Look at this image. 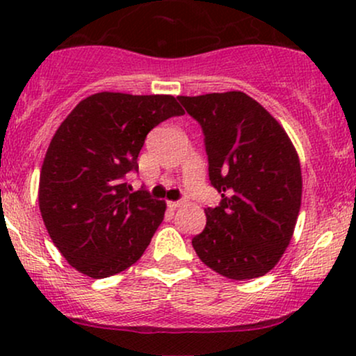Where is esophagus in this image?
<instances>
[{
    "label": "esophagus",
    "mask_w": 356,
    "mask_h": 356,
    "mask_svg": "<svg viewBox=\"0 0 356 356\" xmlns=\"http://www.w3.org/2000/svg\"><path fill=\"white\" fill-rule=\"evenodd\" d=\"M182 201H169V202H167V207H169V209H177V207H181L182 206Z\"/></svg>",
    "instance_id": "esophagus-1"
}]
</instances>
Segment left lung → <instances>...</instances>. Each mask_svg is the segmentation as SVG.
<instances>
[{"label": "left lung", "mask_w": 356, "mask_h": 356, "mask_svg": "<svg viewBox=\"0 0 356 356\" xmlns=\"http://www.w3.org/2000/svg\"><path fill=\"white\" fill-rule=\"evenodd\" d=\"M204 134L209 181L220 202L192 238L206 266L229 280L271 271L291 241L301 207L300 159L288 134L243 92L177 97Z\"/></svg>", "instance_id": "1"}]
</instances>
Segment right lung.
Listing matches in <instances>:
<instances>
[{"mask_svg": "<svg viewBox=\"0 0 356 356\" xmlns=\"http://www.w3.org/2000/svg\"><path fill=\"white\" fill-rule=\"evenodd\" d=\"M184 115L172 95L102 92L81 100L53 136L40 174L48 234L68 264L93 280L140 259L164 219L165 202L125 182L138 172L147 134Z\"/></svg>", "mask_w": 356, "mask_h": 356, "instance_id": "right-lung-1", "label": "right lung"}]
</instances>
